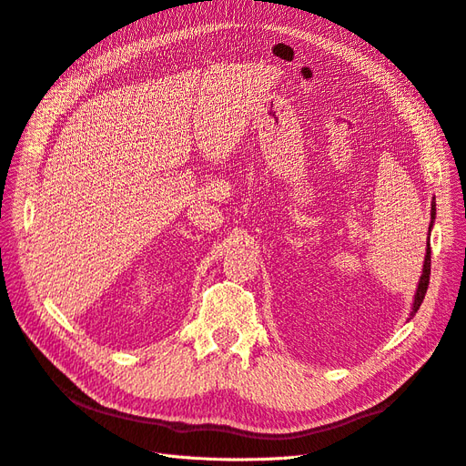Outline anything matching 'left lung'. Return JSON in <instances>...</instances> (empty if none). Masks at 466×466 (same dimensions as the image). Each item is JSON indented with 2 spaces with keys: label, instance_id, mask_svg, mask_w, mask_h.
I'll return each mask as SVG.
<instances>
[{
  "label": "left lung",
  "instance_id": "obj_1",
  "mask_svg": "<svg viewBox=\"0 0 466 466\" xmlns=\"http://www.w3.org/2000/svg\"><path fill=\"white\" fill-rule=\"evenodd\" d=\"M433 222H435V198L431 201V222H430V228H428V248H426V258H424V267H422V275H420V280H418V289H416V294H414V302H412V311L410 315L414 318L418 308L422 306L424 302V296H426V290H428V284H430V263H431V248H430V232L433 228Z\"/></svg>",
  "mask_w": 466,
  "mask_h": 466
}]
</instances>
